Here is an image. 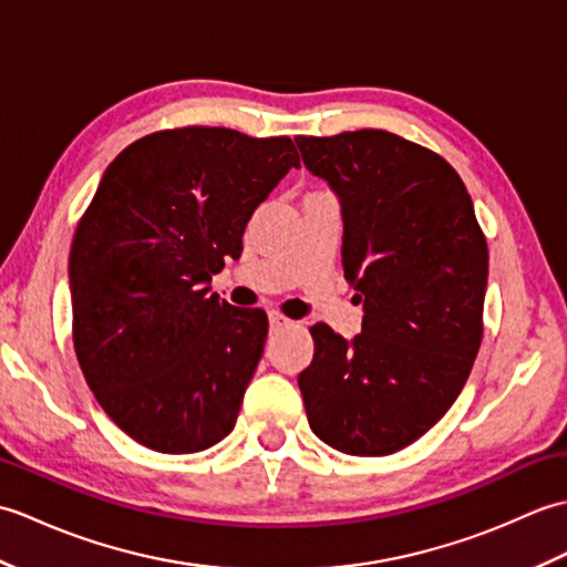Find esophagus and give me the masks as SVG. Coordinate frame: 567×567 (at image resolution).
<instances>
[{
	"mask_svg": "<svg viewBox=\"0 0 567 567\" xmlns=\"http://www.w3.org/2000/svg\"><path fill=\"white\" fill-rule=\"evenodd\" d=\"M292 319H287L285 315H280V311H270V327L277 331V329H287L292 327Z\"/></svg>",
	"mask_w": 567,
	"mask_h": 567,
	"instance_id": "34e87169",
	"label": "esophagus"
}]
</instances>
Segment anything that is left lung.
<instances>
[{"label":"left lung","mask_w":567,"mask_h":567,"mask_svg":"<svg viewBox=\"0 0 567 567\" xmlns=\"http://www.w3.org/2000/svg\"><path fill=\"white\" fill-rule=\"evenodd\" d=\"M343 209V270L363 302L348 343L311 327L299 372L311 431L348 455H390L457 400L483 343L489 252L449 161L382 128L297 136Z\"/></svg>","instance_id":"left-lung-1"}]
</instances>
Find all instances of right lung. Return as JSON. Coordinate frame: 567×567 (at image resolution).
<instances>
[{"mask_svg": "<svg viewBox=\"0 0 567 567\" xmlns=\"http://www.w3.org/2000/svg\"><path fill=\"white\" fill-rule=\"evenodd\" d=\"M290 167L287 136L165 128L118 153L84 209L70 248L72 343L106 416L146 449L197 453L236 426L268 317L204 282L238 256Z\"/></svg>", "mask_w": 567, "mask_h": 567, "instance_id": "obj_1", "label": "right lung"}]
</instances>
